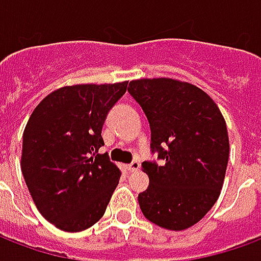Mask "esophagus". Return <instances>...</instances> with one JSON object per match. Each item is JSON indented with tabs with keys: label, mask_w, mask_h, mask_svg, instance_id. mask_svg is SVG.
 Returning <instances> with one entry per match:
<instances>
[{
	"label": "esophagus",
	"mask_w": 261,
	"mask_h": 261,
	"mask_svg": "<svg viewBox=\"0 0 261 261\" xmlns=\"http://www.w3.org/2000/svg\"><path fill=\"white\" fill-rule=\"evenodd\" d=\"M125 169L128 170V172H137V170L140 169V164H138V162H133V164L127 165Z\"/></svg>",
	"instance_id": "esophagus-1"
}]
</instances>
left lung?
Returning a JSON list of instances; mask_svg holds the SVG:
<instances>
[{
  "instance_id": "left-lung-1",
  "label": "left lung",
  "mask_w": 261,
  "mask_h": 261,
  "mask_svg": "<svg viewBox=\"0 0 261 261\" xmlns=\"http://www.w3.org/2000/svg\"><path fill=\"white\" fill-rule=\"evenodd\" d=\"M131 96L151 127L158 166L144 162L149 186L138 194L142 214L161 228L183 230L197 224L218 200L229 158L221 110L198 86L172 78L131 81Z\"/></svg>"
}]
</instances>
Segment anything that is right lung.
<instances>
[{
    "label": "right lung",
    "mask_w": 261,
    "mask_h": 261,
    "mask_svg": "<svg viewBox=\"0 0 261 261\" xmlns=\"http://www.w3.org/2000/svg\"><path fill=\"white\" fill-rule=\"evenodd\" d=\"M127 81L59 88L37 105L23 131L20 169L35 205L65 232L88 229L102 218L121 170L103 145L106 114Z\"/></svg>",
    "instance_id": "obj_1"
}]
</instances>
